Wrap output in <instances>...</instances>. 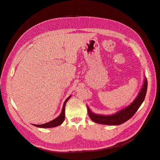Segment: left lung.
<instances>
[{
  "label": "left lung",
  "mask_w": 160,
  "mask_h": 160,
  "mask_svg": "<svg viewBox=\"0 0 160 160\" xmlns=\"http://www.w3.org/2000/svg\"><path fill=\"white\" fill-rule=\"evenodd\" d=\"M148 89V81L147 79L145 78L143 88L140 91L137 98L134 100L133 102L129 105L128 107L119 111L117 113L111 115H101L93 113L87 106L88 110V114L91 119L93 122L103 124V125H118L122 124L127 122L130 118H132L133 115L136 113L140 106L143 102L146 95V92Z\"/></svg>",
  "instance_id": "8db88e82"
}]
</instances>
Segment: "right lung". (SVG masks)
<instances>
[{
  "label": "right lung",
  "mask_w": 160,
  "mask_h": 160,
  "mask_svg": "<svg viewBox=\"0 0 160 160\" xmlns=\"http://www.w3.org/2000/svg\"><path fill=\"white\" fill-rule=\"evenodd\" d=\"M69 96L68 98H67L65 103L63 104V107H62V111L61 113L60 114V115L59 116V117L57 118L56 119H53L52 121H51V122H48V123H44V124H42V125H34L36 127H38V128H54V127H56V126H58V125H61L62 122H64V119H65V105H66V103L67 101L69 100V99L70 98Z\"/></svg>",
  "instance_id": "add662e5"
}]
</instances>
